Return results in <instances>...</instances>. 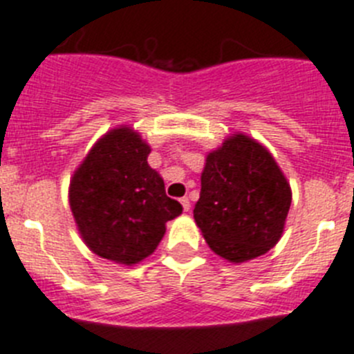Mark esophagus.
I'll use <instances>...</instances> for the list:
<instances>
[{
  "label": "esophagus",
  "mask_w": 354,
  "mask_h": 354,
  "mask_svg": "<svg viewBox=\"0 0 354 354\" xmlns=\"http://www.w3.org/2000/svg\"><path fill=\"white\" fill-rule=\"evenodd\" d=\"M180 204H183V209L186 212L192 209V202H189V198H186V196H184V198H180Z\"/></svg>",
  "instance_id": "34e87169"
}]
</instances>
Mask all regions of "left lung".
Returning a JSON list of instances; mask_svg holds the SVG:
<instances>
[{"mask_svg":"<svg viewBox=\"0 0 354 354\" xmlns=\"http://www.w3.org/2000/svg\"><path fill=\"white\" fill-rule=\"evenodd\" d=\"M290 200L289 183L270 150L239 133L209 152L193 216L209 248L239 264L277 245Z\"/></svg>","mask_w":354,"mask_h":354,"instance_id":"8db88e82","label":"left lung"}]
</instances>
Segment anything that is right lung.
Masks as SVG:
<instances>
[{
	"instance_id": "obj_1",
	"label": "right lung",
	"mask_w": 354,
	"mask_h": 354,
	"mask_svg": "<svg viewBox=\"0 0 354 354\" xmlns=\"http://www.w3.org/2000/svg\"><path fill=\"white\" fill-rule=\"evenodd\" d=\"M150 147L131 127L106 133L74 171L68 187L77 230L99 257L138 264L158 248L167 221L183 212L149 167Z\"/></svg>"
}]
</instances>
